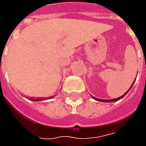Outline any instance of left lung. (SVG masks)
<instances>
[{"label":"left lung","mask_w":146,"mask_h":146,"mask_svg":"<svg viewBox=\"0 0 146 146\" xmlns=\"http://www.w3.org/2000/svg\"><path fill=\"white\" fill-rule=\"evenodd\" d=\"M134 83H135V81H134ZM134 83H133V84H134ZM133 84L131 85V87L133 86ZM131 88H130V89H131ZM130 89H129V90H130ZM129 90L127 91V92H126L124 95H123L122 96H120V97H119V98H115V99H110V100H106V99H100V98H99V99H98V98H95V97H92V98H94V99H95V100H98V101H99V102H116V101H118V100H119V99H121V98H122L123 97V96H124V95H125L126 94H127V93L129 92Z\"/></svg>","instance_id":"left-lung-1"}]
</instances>
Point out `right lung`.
<instances>
[{"mask_svg": "<svg viewBox=\"0 0 146 146\" xmlns=\"http://www.w3.org/2000/svg\"><path fill=\"white\" fill-rule=\"evenodd\" d=\"M30 100H34V101H40V100H43L41 98H38V99H33V98H30Z\"/></svg>", "mask_w": 146, "mask_h": 146, "instance_id": "obj_1", "label": "right lung"}]
</instances>
